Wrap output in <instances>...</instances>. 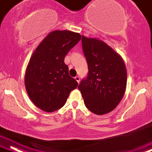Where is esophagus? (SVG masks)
<instances>
[{
    "mask_svg": "<svg viewBox=\"0 0 152 152\" xmlns=\"http://www.w3.org/2000/svg\"><path fill=\"white\" fill-rule=\"evenodd\" d=\"M75 80L77 82V83L79 84L80 83V77L79 76H76L75 77Z\"/></svg>",
    "mask_w": 152,
    "mask_h": 152,
    "instance_id": "esophagus-1",
    "label": "esophagus"
}]
</instances>
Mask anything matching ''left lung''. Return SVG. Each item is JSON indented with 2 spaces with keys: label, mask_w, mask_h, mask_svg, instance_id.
Returning a JSON list of instances; mask_svg holds the SVG:
<instances>
[{
  "label": "left lung",
  "mask_w": 152,
  "mask_h": 152,
  "mask_svg": "<svg viewBox=\"0 0 152 152\" xmlns=\"http://www.w3.org/2000/svg\"><path fill=\"white\" fill-rule=\"evenodd\" d=\"M82 37L89 72L78 89L86 107L96 115H104L115 109L124 96L126 67L121 56L103 41Z\"/></svg>",
  "instance_id": "obj_1"
}]
</instances>
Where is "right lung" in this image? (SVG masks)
<instances>
[{
  "mask_svg": "<svg viewBox=\"0 0 152 152\" xmlns=\"http://www.w3.org/2000/svg\"><path fill=\"white\" fill-rule=\"evenodd\" d=\"M81 39L79 33L53 31L33 53L26 69L24 85L31 102L41 110L49 113L62 108L78 85L69 75L64 58Z\"/></svg>",
  "mask_w": 152,
  "mask_h": 152,
  "instance_id": "obj_1",
  "label": "right lung"
}]
</instances>
